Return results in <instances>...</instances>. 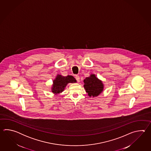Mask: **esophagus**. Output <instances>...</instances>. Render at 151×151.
Returning <instances> with one entry per match:
<instances>
[{
  "label": "esophagus",
  "mask_w": 151,
  "mask_h": 151,
  "mask_svg": "<svg viewBox=\"0 0 151 151\" xmlns=\"http://www.w3.org/2000/svg\"><path fill=\"white\" fill-rule=\"evenodd\" d=\"M75 78H76V79L77 80V81H78V82H79V81H80V77H79V76L76 75V77H75Z\"/></svg>",
  "instance_id": "1"
}]
</instances>
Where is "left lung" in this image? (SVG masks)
I'll list each match as a JSON object with an SVG mask.
<instances>
[{
  "label": "left lung",
  "instance_id": "obj_1",
  "mask_svg": "<svg viewBox=\"0 0 151 151\" xmlns=\"http://www.w3.org/2000/svg\"><path fill=\"white\" fill-rule=\"evenodd\" d=\"M84 88L90 96H98L103 92L104 85L101 80L98 79L94 74H91L83 80Z\"/></svg>",
  "mask_w": 151,
  "mask_h": 151
}]
</instances>
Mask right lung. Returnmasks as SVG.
<instances>
[{"label": "right lung", "instance_id": "obj_1", "mask_svg": "<svg viewBox=\"0 0 151 151\" xmlns=\"http://www.w3.org/2000/svg\"><path fill=\"white\" fill-rule=\"evenodd\" d=\"M77 80L72 76H68L66 77L62 76L58 74L56 78L53 80V85L52 88L53 93L58 94L61 93L64 90L68 83H76Z\"/></svg>", "mask_w": 151, "mask_h": 151}]
</instances>
